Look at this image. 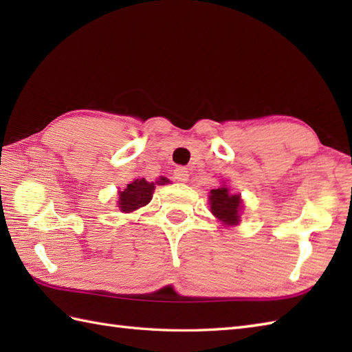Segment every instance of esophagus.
Instances as JSON below:
<instances>
[{"mask_svg": "<svg viewBox=\"0 0 352 352\" xmlns=\"http://www.w3.org/2000/svg\"><path fill=\"white\" fill-rule=\"evenodd\" d=\"M174 178H175L177 182L186 183V182L189 180V170L186 169V168H183V166H178V168L174 169Z\"/></svg>", "mask_w": 352, "mask_h": 352, "instance_id": "esophagus-1", "label": "esophagus"}]
</instances>
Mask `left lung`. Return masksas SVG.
<instances>
[{
    "instance_id": "1",
    "label": "left lung",
    "mask_w": 352,
    "mask_h": 352,
    "mask_svg": "<svg viewBox=\"0 0 352 352\" xmlns=\"http://www.w3.org/2000/svg\"><path fill=\"white\" fill-rule=\"evenodd\" d=\"M208 204H210V212L226 226H237L241 222L242 198L237 193L236 195L230 193V189L226 184L210 190Z\"/></svg>"
}]
</instances>
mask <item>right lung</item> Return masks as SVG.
Listing matches in <instances>:
<instances>
[{
	"label": "right lung",
	"instance_id": "right-lung-1",
	"mask_svg": "<svg viewBox=\"0 0 352 352\" xmlns=\"http://www.w3.org/2000/svg\"><path fill=\"white\" fill-rule=\"evenodd\" d=\"M169 180L164 177H160L155 183H149L145 178H136V180L126 184L124 190L119 192L118 207L121 208V212L130 213L138 210V208L146 206L153 198V192L155 189V184H168Z\"/></svg>",
	"mask_w": 352,
	"mask_h": 352
}]
</instances>
